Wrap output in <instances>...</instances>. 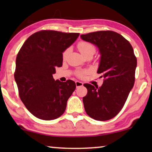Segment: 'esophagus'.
Instances as JSON below:
<instances>
[{"mask_svg":"<svg viewBox=\"0 0 152 152\" xmlns=\"http://www.w3.org/2000/svg\"><path fill=\"white\" fill-rule=\"evenodd\" d=\"M76 88L83 86V82H80V81H76Z\"/></svg>","mask_w":152,"mask_h":152,"instance_id":"34e87169","label":"esophagus"}]
</instances>
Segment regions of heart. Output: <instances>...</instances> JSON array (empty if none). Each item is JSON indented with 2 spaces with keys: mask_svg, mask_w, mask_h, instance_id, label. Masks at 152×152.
<instances>
[{
  "mask_svg": "<svg viewBox=\"0 0 152 152\" xmlns=\"http://www.w3.org/2000/svg\"><path fill=\"white\" fill-rule=\"evenodd\" d=\"M78 49L80 52L82 56L86 54L88 52H92L94 53L95 51V48L93 45H92L91 43H90L88 42H80L78 44ZM69 50H66L64 53V57H66L67 54L68 53ZM84 72H79V75H83Z\"/></svg>",
  "mask_w": 152,
  "mask_h": 152,
  "instance_id": "heart-1",
  "label": "heart"
}]
</instances>
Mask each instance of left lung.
<instances>
[{"label": "left lung", "instance_id": "obj_1", "mask_svg": "<svg viewBox=\"0 0 152 152\" xmlns=\"http://www.w3.org/2000/svg\"><path fill=\"white\" fill-rule=\"evenodd\" d=\"M80 37L99 49L97 73L104 78L100 87L84 84L88 90L82 99L84 109L95 120H109L121 110L134 85L137 59L130 43L115 31H100Z\"/></svg>", "mask_w": 152, "mask_h": 152}]
</instances>
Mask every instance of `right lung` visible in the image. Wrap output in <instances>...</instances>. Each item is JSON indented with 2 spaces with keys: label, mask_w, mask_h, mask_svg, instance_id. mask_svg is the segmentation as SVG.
I'll return each mask as SVG.
<instances>
[{
  "label": "right lung",
  "mask_w": 152,
  "mask_h": 152,
  "mask_svg": "<svg viewBox=\"0 0 152 152\" xmlns=\"http://www.w3.org/2000/svg\"><path fill=\"white\" fill-rule=\"evenodd\" d=\"M79 33L41 31L25 41L16 58L15 80L20 99L38 119H57L65 111L67 101L76 88L73 80H55L53 74L61 67L63 53Z\"/></svg>",
  "instance_id": "1"
}]
</instances>
